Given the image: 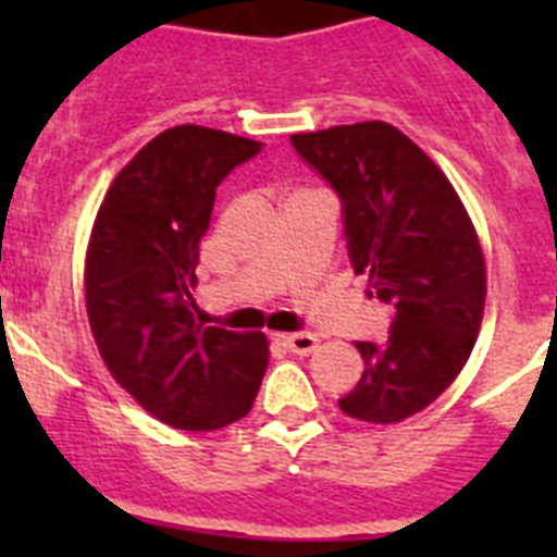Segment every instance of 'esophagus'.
I'll return each instance as SVG.
<instances>
[{
	"instance_id": "esophagus-1",
	"label": "esophagus",
	"mask_w": 557,
	"mask_h": 557,
	"mask_svg": "<svg viewBox=\"0 0 557 557\" xmlns=\"http://www.w3.org/2000/svg\"><path fill=\"white\" fill-rule=\"evenodd\" d=\"M278 339H282V343L289 348V351L298 354V357H307V354H312L314 348H318V343H321V339L314 337V334H307V332L282 334V337H278Z\"/></svg>"
}]
</instances>
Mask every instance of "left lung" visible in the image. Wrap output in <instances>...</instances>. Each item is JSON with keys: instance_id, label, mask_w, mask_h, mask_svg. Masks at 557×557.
Instances as JSON below:
<instances>
[{"instance_id": "8db88e82", "label": "left lung", "mask_w": 557, "mask_h": 557, "mask_svg": "<svg viewBox=\"0 0 557 557\" xmlns=\"http://www.w3.org/2000/svg\"><path fill=\"white\" fill-rule=\"evenodd\" d=\"M293 145L343 200L354 273L393 307L385 346L354 343L366 371L339 410L398 424L469 362L488 293L480 236L444 170L387 122L293 133Z\"/></svg>"}]
</instances>
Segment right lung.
<instances>
[{
    "mask_svg": "<svg viewBox=\"0 0 557 557\" xmlns=\"http://www.w3.org/2000/svg\"><path fill=\"white\" fill-rule=\"evenodd\" d=\"M262 145L203 125L147 141L108 186L86 248V312L111 376L166 426L245 418L268 371L262 332L195 321L200 239L220 181Z\"/></svg>",
    "mask_w": 557,
    "mask_h": 557,
    "instance_id": "add662e5",
    "label": "right lung"
}]
</instances>
